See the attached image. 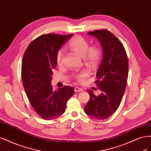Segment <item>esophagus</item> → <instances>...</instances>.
I'll return each instance as SVG.
<instances>
[{"label": "esophagus", "mask_w": 151, "mask_h": 151, "mask_svg": "<svg viewBox=\"0 0 151 151\" xmlns=\"http://www.w3.org/2000/svg\"><path fill=\"white\" fill-rule=\"evenodd\" d=\"M75 92H81V91H83V89L81 88H78V87H76L74 89Z\"/></svg>", "instance_id": "1"}]
</instances>
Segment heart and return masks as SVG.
<instances>
[{"label": "heart", "instance_id": "heart-1", "mask_svg": "<svg viewBox=\"0 0 151 151\" xmlns=\"http://www.w3.org/2000/svg\"><path fill=\"white\" fill-rule=\"evenodd\" d=\"M68 48L77 55L83 57L84 60L89 66L95 67L102 57V50L98 45L89 47V43L83 36L76 35L68 42ZM64 58V52L60 50L57 53V63L60 65ZM88 74L86 71H82L74 74V78L79 83H83Z\"/></svg>", "mask_w": 151, "mask_h": 151}]
</instances>
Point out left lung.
I'll use <instances>...</instances> for the list:
<instances>
[{"label": "left lung", "instance_id": "8db88e82", "mask_svg": "<svg viewBox=\"0 0 151 151\" xmlns=\"http://www.w3.org/2000/svg\"><path fill=\"white\" fill-rule=\"evenodd\" d=\"M88 34L96 38L102 47L103 58L96 81L102 92L96 96L92 90H88L90 99L84 111L95 119L104 120L120 106L127 85L129 62L123 45L110 31L100 29Z\"/></svg>", "mask_w": 151, "mask_h": 151}]
</instances>
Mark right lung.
I'll use <instances>...</instances> for the list:
<instances>
[{"mask_svg":"<svg viewBox=\"0 0 151 151\" xmlns=\"http://www.w3.org/2000/svg\"><path fill=\"white\" fill-rule=\"evenodd\" d=\"M72 36H40L29 45L22 58L21 76L25 92L35 111L45 120L61 116L67 101L74 93L72 86L53 91L51 84L52 70L57 64V53Z\"/></svg>","mask_w":151,"mask_h":151,"instance_id":"obj_1","label":"right lung"}]
</instances>
